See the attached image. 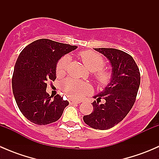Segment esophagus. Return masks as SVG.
Wrapping results in <instances>:
<instances>
[{
	"instance_id": "34e87169",
	"label": "esophagus",
	"mask_w": 159,
	"mask_h": 159,
	"mask_svg": "<svg viewBox=\"0 0 159 159\" xmlns=\"http://www.w3.org/2000/svg\"><path fill=\"white\" fill-rule=\"evenodd\" d=\"M69 103H70V105H73V104H80L81 103V101H77V100H73V99H70Z\"/></svg>"
}]
</instances>
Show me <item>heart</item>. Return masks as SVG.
<instances>
[{
    "label": "heart",
    "instance_id": "heart-1",
    "mask_svg": "<svg viewBox=\"0 0 159 159\" xmlns=\"http://www.w3.org/2000/svg\"><path fill=\"white\" fill-rule=\"evenodd\" d=\"M79 55L84 66L91 71H94V77L98 85L102 87L108 85L112 79V74L109 70L103 68L105 65L103 57L91 51H81ZM70 60V56L65 55L57 61L56 65V73L57 75H62L65 73ZM61 87L69 97L74 98H81L92 91V88L89 83L72 78L65 80L62 82Z\"/></svg>",
    "mask_w": 159,
    "mask_h": 159
}]
</instances>
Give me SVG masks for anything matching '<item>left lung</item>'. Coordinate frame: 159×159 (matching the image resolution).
<instances>
[{
    "instance_id": "left-lung-1",
    "label": "left lung",
    "mask_w": 159,
    "mask_h": 159,
    "mask_svg": "<svg viewBox=\"0 0 159 159\" xmlns=\"http://www.w3.org/2000/svg\"><path fill=\"white\" fill-rule=\"evenodd\" d=\"M109 60L112 67V79L97 95L92 104L93 111L83 120L94 129L107 130L122 121L135 102L140 85V72L133 57L121 50L94 48ZM101 99L104 104L99 105Z\"/></svg>"
}]
</instances>
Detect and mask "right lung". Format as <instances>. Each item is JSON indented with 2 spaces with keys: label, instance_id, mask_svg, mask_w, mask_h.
Returning a JSON list of instances; mask_svg holds the SVG:
<instances>
[{
  "label": "right lung",
  "instance_id": "1",
  "mask_svg": "<svg viewBox=\"0 0 159 159\" xmlns=\"http://www.w3.org/2000/svg\"><path fill=\"white\" fill-rule=\"evenodd\" d=\"M77 46L49 39L30 43L19 54L12 77V90L16 103L24 116L36 125L57 121L69 104L57 94L52 98L46 92L47 82L56 79L59 59Z\"/></svg>",
  "mask_w": 159,
  "mask_h": 159
}]
</instances>
